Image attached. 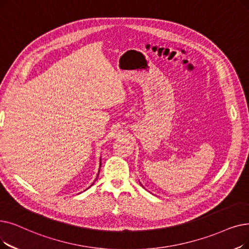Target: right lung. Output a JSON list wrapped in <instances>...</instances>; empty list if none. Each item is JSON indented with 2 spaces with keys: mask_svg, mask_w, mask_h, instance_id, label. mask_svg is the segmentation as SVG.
I'll list each match as a JSON object with an SVG mask.
<instances>
[{
  "mask_svg": "<svg viewBox=\"0 0 249 249\" xmlns=\"http://www.w3.org/2000/svg\"><path fill=\"white\" fill-rule=\"evenodd\" d=\"M101 165H102V160H100V168H101ZM99 173H100V169H99V172H98V175H96V178H95V180H96V179H98V177H99ZM95 180L93 181V183L95 182ZM93 183H92V184H91L90 186H92V185H93ZM90 186H89V187H90Z\"/></svg>",
  "mask_w": 249,
  "mask_h": 249,
  "instance_id": "right-lung-1",
  "label": "right lung"
}]
</instances>
